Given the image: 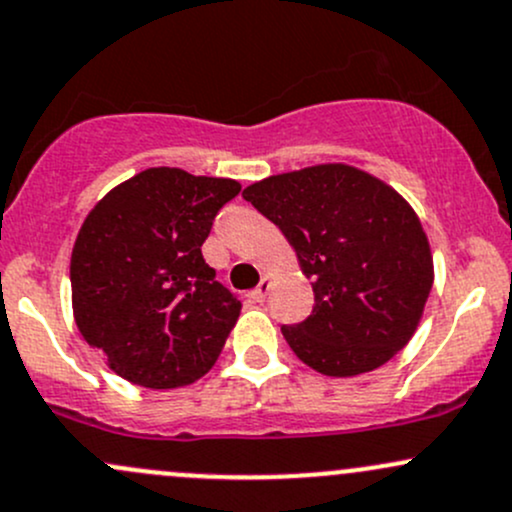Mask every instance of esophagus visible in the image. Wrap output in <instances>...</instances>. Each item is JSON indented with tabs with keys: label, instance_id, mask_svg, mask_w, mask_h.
<instances>
[{
	"label": "esophagus",
	"instance_id": "esophagus-1",
	"mask_svg": "<svg viewBox=\"0 0 512 512\" xmlns=\"http://www.w3.org/2000/svg\"><path fill=\"white\" fill-rule=\"evenodd\" d=\"M268 290H271V278H263L261 283L256 285L254 293H251V298H254L256 302H263L268 298Z\"/></svg>",
	"mask_w": 512,
	"mask_h": 512
}]
</instances>
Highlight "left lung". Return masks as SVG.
<instances>
[{
	"label": "left lung",
	"mask_w": 512,
	"mask_h": 512,
	"mask_svg": "<svg viewBox=\"0 0 512 512\" xmlns=\"http://www.w3.org/2000/svg\"><path fill=\"white\" fill-rule=\"evenodd\" d=\"M244 200L285 234L315 280L312 315L280 327L300 361L324 376H359L410 342L434 276L420 219L398 192L329 163L271 175Z\"/></svg>",
	"instance_id": "8db88e82"
}]
</instances>
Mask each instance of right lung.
Returning a JSON list of instances; mask_svg holds the SVG:
<instances>
[{
	"instance_id": "obj_1",
	"label": "right lung",
	"mask_w": 512,
	"mask_h": 512,
	"mask_svg": "<svg viewBox=\"0 0 512 512\" xmlns=\"http://www.w3.org/2000/svg\"><path fill=\"white\" fill-rule=\"evenodd\" d=\"M229 178L148 168L87 214L70 258L73 312L109 368L144 388L195 383L217 361L241 300L202 258Z\"/></svg>"
}]
</instances>
